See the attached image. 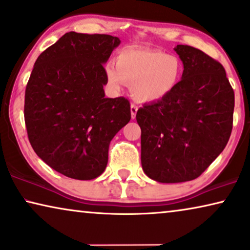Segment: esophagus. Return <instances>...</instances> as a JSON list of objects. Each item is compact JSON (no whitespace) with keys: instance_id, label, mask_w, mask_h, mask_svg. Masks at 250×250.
I'll return each instance as SVG.
<instances>
[{"instance_id":"esophagus-1","label":"esophagus","mask_w":250,"mask_h":250,"mask_svg":"<svg viewBox=\"0 0 250 250\" xmlns=\"http://www.w3.org/2000/svg\"><path fill=\"white\" fill-rule=\"evenodd\" d=\"M136 112H138V105L134 104H131V117H132V119L135 118Z\"/></svg>"}]
</instances>
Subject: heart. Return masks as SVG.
<instances>
[{
  "instance_id": "obj_1",
  "label": "heart",
  "mask_w": 250,
  "mask_h": 250,
  "mask_svg": "<svg viewBox=\"0 0 250 250\" xmlns=\"http://www.w3.org/2000/svg\"><path fill=\"white\" fill-rule=\"evenodd\" d=\"M105 76L111 90L119 91L131 84L136 101L151 104L172 94L183 76V64L176 56L162 51L129 47L118 54L116 64L105 66Z\"/></svg>"
}]
</instances>
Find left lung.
Returning <instances> with one entry per match:
<instances>
[{
    "instance_id": "left-lung-1",
    "label": "left lung",
    "mask_w": 250,
    "mask_h": 250,
    "mask_svg": "<svg viewBox=\"0 0 250 250\" xmlns=\"http://www.w3.org/2000/svg\"><path fill=\"white\" fill-rule=\"evenodd\" d=\"M174 50L184 68L179 86L136 112L143 172L160 183L200 176L224 150L233 123L234 92L223 66L196 47Z\"/></svg>"
}]
</instances>
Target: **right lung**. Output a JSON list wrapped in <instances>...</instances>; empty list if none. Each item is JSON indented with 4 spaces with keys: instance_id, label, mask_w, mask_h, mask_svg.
Here are the masks:
<instances>
[{
    "instance_id": "right-lung-1",
    "label": "right lung",
    "mask_w": 250,
    "mask_h": 250,
    "mask_svg": "<svg viewBox=\"0 0 250 250\" xmlns=\"http://www.w3.org/2000/svg\"><path fill=\"white\" fill-rule=\"evenodd\" d=\"M121 44L105 34L66 33L40 54L25 92V123L36 155L64 176L104 172L112 138L131 119L127 99L105 98L104 64Z\"/></svg>"
}]
</instances>
